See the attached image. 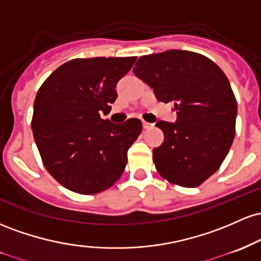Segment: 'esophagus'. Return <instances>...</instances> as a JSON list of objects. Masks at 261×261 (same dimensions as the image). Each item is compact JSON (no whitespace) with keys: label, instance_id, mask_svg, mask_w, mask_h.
Masks as SVG:
<instances>
[{"label":"esophagus","instance_id":"obj_1","mask_svg":"<svg viewBox=\"0 0 261 261\" xmlns=\"http://www.w3.org/2000/svg\"><path fill=\"white\" fill-rule=\"evenodd\" d=\"M154 127V123H149V122H143V128L144 129H150V128Z\"/></svg>","mask_w":261,"mask_h":261}]
</instances>
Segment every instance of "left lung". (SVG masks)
<instances>
[{
  "label": "left lung",
  "mask_w": 261,
  "mask_h": 261,
  "mask_svg": "<svg viewBox=\"0 0 261 261\" xmlns=\"http://www.w3.org/2000/svg\"><path fill=\"white\" fill-rule=\"evenodd\" d=\"M134 75L159 101L174 102L176 122L159 121L164 143L153 149L155 168L176 185L196 187L217 171L236 134L237 101L227 76L204 55L168 50L139 58Z\"/></svg>",
  "instance_id": "obj_1"
}]
</instances>
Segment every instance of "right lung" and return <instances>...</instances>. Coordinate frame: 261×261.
Instances as JSON below:
<instances>
[{
  "instance_id": "obj_1",
  "label": "right lung",
  "mask_w": 261,
  "mask_h": 261,
  "mask_svg": "<svg viewBox=\"0 0 261 261\" xmlns=\"http://www.w3.org/2000/svg\"><path fill=\"white\" fill-rule=\"evenodd\" d=\"M136 57L74 59L58 67L37 92L34 140L49 174L66 189L91 195L121 177L127 153L142 132L129 118L102 119L117 98V84Z\"/></svg>"
}]
</instances>
